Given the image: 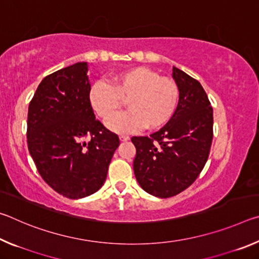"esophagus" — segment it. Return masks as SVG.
<instances>
[{
    "label": "esophagus",
    "instance_id": "1",
    "mask_svg": "<svg viewBox=\"0 0 259 259\" xmlns=\"http://www.w3.org/2000/svg\"><path fill=\"white\" fill-rule=\"evenodd\" d=\"M129 139H130L129 136H125V135H121V136H120V140H121V142H128Z\"/></svg>",
    "mask_w": 259,
    "mask_h": 259
}]
</instances>
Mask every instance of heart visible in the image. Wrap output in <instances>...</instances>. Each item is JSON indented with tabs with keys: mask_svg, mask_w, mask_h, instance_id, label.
Returning <instances> with one entry per match:
<instances>
[{
	"mask_svg": "<svg viewBox=\"0 0 259 259\" xmlns=\"http://www.w3.org/2000/svg\"><path fill=\"white\" fill-rule=\"evenodd\" d=\"M179 90L176 83L146 67H134L115 74L112 84L96 81L90 88L89 103L103 120L114 115L128 99L129 111L120 113L106 122L119 134L156 129L164 125L176 111Z\"/></svg>",
	"mask_w": 259,
	"mask_h": 259,
	"instance_id": "b5f03b06",
	"label": "heart"
}]
</instances>
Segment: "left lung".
Returning <instances> with one entry per match:
<instances>
[{"instance_id": "obj_1", "label": "left lung", "mask_w": 259, "mask_h": 259, "mask_svg": "<svg viewBox=\"0 0 259 259\" xmlns=\"http://www.w3.org/2000/svg\"><path fill=\"white\" fill-rule=\"evenodd\" d=\"M172 77L179 100L171 119L150 137H133L134 171L144 191L171 198L191 186L208 160L212 142V107L199 81L177 67Z\"/></svg>"}]
</instances>
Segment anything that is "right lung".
<instances>
[{"label": "right lung", "mask_w": 259, "mask_h": 259, "mask_svg": "<svg viewBox=\"0 0 259 259\" xmlns=\"http://www.w3.org/2000/svg\"><path fill=\"white\" fill-rule=\"evenodd\" d=\"M87 72V63H76L46 76L28 107L30 156L48 185L68 199L85 198L103 186L120 145L117 135L96 120Z\"/></svg>", "instance_id": "right-lung-1"}]
</instances>
